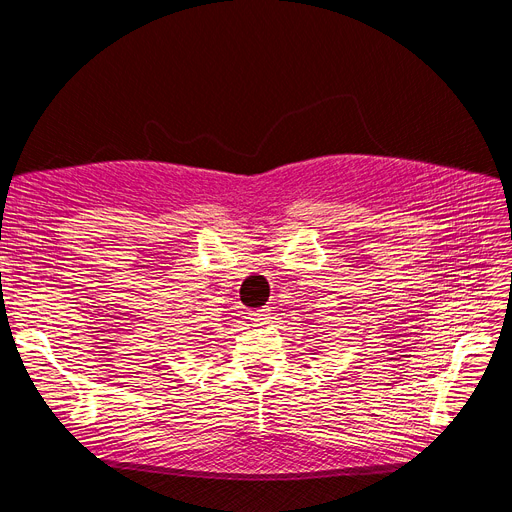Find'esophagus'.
Masks as SVG:
<instances>
[{
	"instance_id": "1",
	"label": "esophagus",
	"mask_w": 512,
	"mask_h": 512,
	"mask_svg": "<svg viewBox=\"0 0 512 512\" xmlns=\"http://www.w3.org/2000/svg\"><path fill=\"white\" fill-rule=\"evenodd\" d=\"M270 315H272V313H270V307H263V309L251 311V313H249V319L253 321V324H255V326H263V324H265V321H267V319H270Z\"/></svg>"
}]
</instances>
